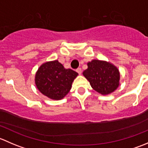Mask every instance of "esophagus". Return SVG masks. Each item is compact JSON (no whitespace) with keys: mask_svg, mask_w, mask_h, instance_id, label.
<instances>
[{"mask_svg":"<svg viewBox=\"0 0 148 148\" xmlns=\"http://www.w3.org/2000/svg\"><path fill=\"white\" fill-rule=\"evenodd\" d=\"M76 71H77V72L78 73L79 75L82 74V69L81 68H78L77 70H76Z\"/></svg>","mask_w":148,"mask_h":148,"instance_id":"1","label":"esophagus"}]
</instances>
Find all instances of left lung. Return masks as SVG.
<instances>
[{
    "label": "left lung",
    "mask_w": 148,
    "mask_h": 148,
    "mask_svg": "<svg viewBox=\"0 0 148 148\" xmlns=\"http://www.w3.org/2000/svg\"><path fill=\"white\" fill-rule=\"evenodd\" d=\"M87 65L88 69L83 75L95 91L102 95H109L118 87L120 72L117 67L99 60H92Z\"/></svg>",
    "instance_id": "1"
}]
</instances>
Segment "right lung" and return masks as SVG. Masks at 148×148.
I'll list each match as a JSON object with an SVG mask.
<instances>
[{"label": "right lung", "mask_w": 148, "mask_h": 148, "mask_svg": "<svg viewBox=\"0 0 148 148\" xmlns=\"http://www.w3.org/2000/svg\"><path fill=\"white\" fill-rule=\"evenodd\" d=\"M78 73L64 69L57 60L46 62L39 67L36 74L35 82L38 90L52 99L64 98L71 87Z\"/></svg>", "instance_id": "obj_1"}]
</instances>
